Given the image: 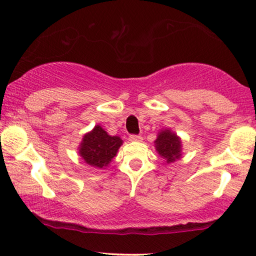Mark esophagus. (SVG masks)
I'll list each match as a JSON object with an SVG mask.
<instances>
[{
  "mask_svg": "<svg viewBox=\"0 0 256 256\" xmlns=\"http://www.w3.org/2000/svg\"><path fill=\"white\" fill-rule=\"evenodd\" d=\"M128 139H130V141H133V142H139V141H142V136L132 134V136H130Z\"/></svg>",
  "mask_w": 256,
  "mask_h": 256,
  "instance_id": "34e87169",
  "label": "esophagus"
}]
</instances>
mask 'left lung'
<instances>
[{"label":"left lung","mask_w":256,"mask_h":256,"mask_svg":"<svg viewBox=\"0 0 256 256\" xmlns=\"http://www.w3.org/2000/svg\"><path fill=\"white\" fill-rule=\"evenodd\" d=\"M156 152L166 160V163L174 162L182 156V140L171 130H162L158 132V139L154 141Z\"/></svg>","instance_id":"obj_1"}]
</instances>
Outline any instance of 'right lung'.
I'll return each mask as SVG.
<instances>
[{
	"label": "right lung",
	"instance_id": "add662e5",
	"mask_svg": "<svg viewBox=\"0 0 256 256\" xmlns=\"http://www.w3.org/2000/svg\"><path fill=\"white\" fill-rule=\"evenodd\" d=\"M122 144L123 140L120 136H109L100 125H96L84 136L79 146V155L88 166L102 169L108 166Z\"/></svg>",
	"mask_w": 256,
	"mask_h": 256
}]
</instances>
